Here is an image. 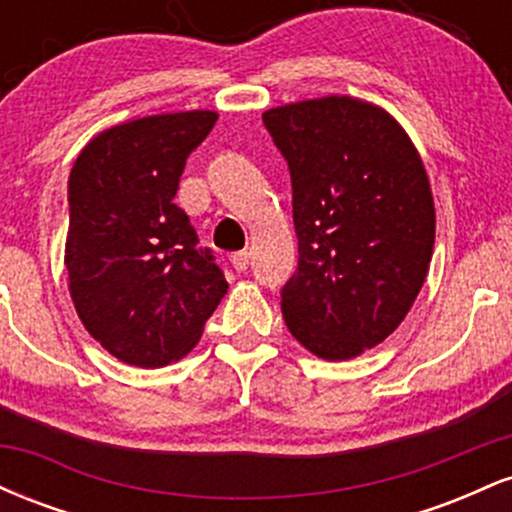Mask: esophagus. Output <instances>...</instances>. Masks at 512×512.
<instances>
[{
    "mask_svg": "<svg viewBox=\"0 0 512 512\" xmlns=\"http://www.w3.org/2000/svg\"><path fill=\"white\" fill-rule=\"evenodd\" d=\"M231 264H233V267H236V272H245V269L250 267V252H245V250L233 252Z\"/></svg>",
    "mask_w": 512,
    "mask_h": 512,
    "instance_id": "34e87169",
    "label": "esophagus"
}]
</instances>
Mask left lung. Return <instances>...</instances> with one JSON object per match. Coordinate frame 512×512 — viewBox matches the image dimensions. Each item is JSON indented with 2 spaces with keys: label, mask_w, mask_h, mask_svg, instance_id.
Returning <instances> with one entry per match:
<instances>
[{
  "label": "left lung",
  "mask_w": 512,
  "mask_h": 512,
  "mask_svg": "<svg viewBox=\"0 0 512 512\" xmlns=\"http://www.w3.org/2000/svg\"><path fill=\"white\" fill-rule=\"evenodd\" d=\"M262 122L293 190L284 322L315 356L354 358L397 330L424 286L436 238L424 163L385 110L354 98L284 105Z\"/></svg>",
  "instance_id": "8db88e82"
}]
</instances>
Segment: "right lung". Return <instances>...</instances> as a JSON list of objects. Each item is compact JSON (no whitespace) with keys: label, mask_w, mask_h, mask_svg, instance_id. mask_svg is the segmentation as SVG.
<instances>
[{"label":"right lung","mask_w":512,"mask_h":512,"mask_svg":"<svg viewBox=\"0 0 512 512\" xmlns=\"http://www.w3.org/2000/svg\"><path fill=\"white\" fill-rule=\"evenodd\" d=\"M216 113L154 115L105 129L69 175V289L76 313L110 354L139 368L185 356L228 284L173 202L187 156Z\"/></svg>","instance_id":"obj_1"}]
</instances>
